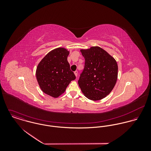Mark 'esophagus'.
I'll list each match as a JSON object with an SVG mask.
<instances>
[{"label":"esophagus","instance_id":"34e87169","mask_svg":"<svg viewBox=\"0 0 151 151\" xmlns=\"http://www.w3.org/2000/svg\"><path fill=\"white\" fill-rule=\"evenodd\" d=\"M74 74H75V76L76 77H77V76H78V71H74Z\"/></svg>","mask_w":151,"mask_h":151}]
</instances>
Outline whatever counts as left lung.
Wrapping results in <instances>:
<instances>
[{"label":"left lung","mask_w":151,"mask_h":151,"mask_svg":"<svg viewBox=\"0 0 151 151\" xmlns=\"http://www.w3.org/2000/svg\"><path fill=\"white\" fill-rule=\"evenodd\" d=\"M81 52L85 58V65L78 81V85L88 99H102L116 84L118 72L117 62L105 50L98 46Z\"/></svg>","instance_id":"1"}]
</instances>
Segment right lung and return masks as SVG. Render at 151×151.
Returning <instances> with one entry per match:
<instances>
[{
    "instance_id": "add662e5",
    "label": "right lung",
    "mask_w": 151,
    "mask_h": 151,
    "mask_svg": "<svg viewBox=\"0 0 151 151\" xmlns=\"http://www.w3.org/2000/svg\"><path fill=\"white\" fill-rule=\"evenodd\" d=\"M69 54L65 49L59 47L48 53L37 67L36 76L42 91L54 98L59 96L76 76L67 61Z\"/></svg>"
}]
</instances>
